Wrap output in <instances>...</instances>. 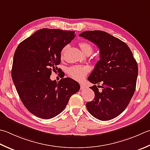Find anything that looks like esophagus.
Returning a JSON list of instances; mask_svg holds the SVG:
<instances>
[{
  "label": "esophagus",
  "instance_id": "esophagus-1",
  "mask_svg": "<svg viewBox=\"0 0 150 150\" xmlns=\"http://www.w3.org/2000/svg\"><path fill=\"white\" fill-rule=\"evenodd\" d=\"M80 86H81V90H84L85 88V86H84V84H81Z\"/></svg>",
  "mask_w": 150,
  "mask_h": 150
}]
</instances>
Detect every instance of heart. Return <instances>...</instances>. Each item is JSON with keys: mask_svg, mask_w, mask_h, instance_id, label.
Here are the masks:
<instances>
[{"mask_svg": "<svg viewBox=\"0 0 150 150\" xmlns=\"http://www.w3.org/2000/svg\"><path fill=\"white\" fill-rule=\"evenodd\" d=\"M79 47L85 54H90L93 51V47L87 42L79 43ZM88 71V67L81 66H73L69 67L68 69V73L70 77L79 81L83 80Z\"/></svg>", "mask_w": 150, "mask_h": 150, "instance_id": "obj_1", "label": "heart"}]
</instances>
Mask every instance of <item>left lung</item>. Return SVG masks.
Instances as JSON below:
<instances>
[{
	"label": "left lung",
	"mask_w": 150,
	"mask_h": 150,
	"mask_svg": "<svg viewBox=\"0 0 150 150\" xmlns=\"http://www.w3.org/2000/svg\"><path fill=\"white\" fill-rule=\"evenodd\" d=\"M79 36L95 43L100 52V60L88 78L94 84L90 88L95 97L86 103L87 109L101 121L113 119L125 109L135 91L136 60L127 44L106 32L85 31ZM100 83L101 86L96 85Z\"/></svg>",
	"instance_id": "left-lung-1"
}]
</instances>
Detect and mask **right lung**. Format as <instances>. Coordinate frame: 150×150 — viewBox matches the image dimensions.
<instances>
[{"mask_svg": "<svg viewBox=\"0 0 150 150\" xmlns=\"http://www.w3.org/2000/svg\"><path fill=\"white\" fill-rule=\"evenodd\" d=\"M75 36L74 31L42 28L20 43L15 52L11 69L15 86L26 109L40 118L58 115L80 89L71 78L58 83L50 79L60 64L62 50Z\"/></svg>", "mask_w": 150, "mask_h": 150, "instance_id": "right-lung-1", "label": "right lung"}]
</instances>
